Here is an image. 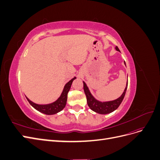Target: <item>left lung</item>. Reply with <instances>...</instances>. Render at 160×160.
Instances as JSON below:
<instances>
[{
    "instance_id": "left-lung-1",
    "label": "left lung",
    "mask_w": 160,
    "mask_h": 160,
    "mask_svg": "<svg viewBox=\"0 0 160 160\" xmlns=\"http://www.w3.org/2000/svg\"><path fill=\"white\" fill-rule=\"evenodd\" d=\"M115 49L116 51L120 52L119 48L117 46L115 47ZM124 64L125 65V62H124ZM83 82V89H84V91L87 98V102H88L89 108L96 113H99V114H103V115L110 113L118 108L120 104L122 102L128 88V81H127L126 87H125L122 95H121L119 98L112 101H101L94 98L93 95H92L90 92L88 85H87V84L84 81Z\"/></svg>"
}]
</instances>
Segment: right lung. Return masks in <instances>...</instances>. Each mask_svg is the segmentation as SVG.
<instances>
[{
  "mask_svg": "<svg viewBox=\"0 0 160 160\" xmlns=\"http://www.w3.org/2000/svg\"><path fill=\"white\" fill-rule=\"evenodd\" d=\"M75 79L76 77H75L74 78H72L69 82H67V83L65 84V85L64 86L63 90H62L59 98H58L55 101H54V102H52L51 103L46 104V105L37 104L35 103L32 102V101H31L29 99H28L27 97L26 98L32 107H33L35 109L39 111V112L46 115L56 114L57 113L60 112L61 111H62L65 108L67 103V94H68V92L70 90L72 81H73Z\"/></svg>",
  "mask_w": 160,
  "mask_h": 160,
  "instance_id": "obj_1",
  "label": "right lung"
}]
</instances>
